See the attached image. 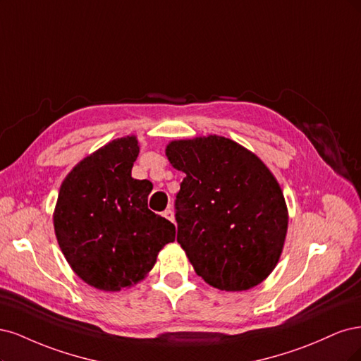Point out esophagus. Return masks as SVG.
<instances>
[{
    "mask_svg": "<svg viewBox=\"0 0 361 361\" xmlns=\"http://www.w3.org/2000/svg\"><path fill=\"white\" fill-rule=\"evenodd\" d=\"M164 217L168 219L169 222H173V212H172V210H165V212H164Z\"/></svg>",
    "mask_w": 361,
    "mask_h": 361,
    "instance_id": "obj_1",
    "label": "esophagus"
}]
</instances>
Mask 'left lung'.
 Here are the masks:
<instances>
[{"instance_id":"obj_1","label":"left lung","mask_w":361,"mask_h":361,"mask_svg":"<svg viewBox=\"0 0 361 361\" xmlns=\"http://www.w3.org/2000/svg\"><path fill=\"white\" fill-rule=\"evenodd\" d=\"M169 164L185 173L177 193V241L197 276L247 290L274 270L288 208L273 172L247 148L217 135L171 141Z\"/></svg>"}]
</instances>
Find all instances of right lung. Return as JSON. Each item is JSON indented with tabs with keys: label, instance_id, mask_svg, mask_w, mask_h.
Listing matches in <instances>:
<instances>
[{
	"label": "right lung",
	"instance_id": "obj_1",
	"mask_svg": "<svg viewBox=\"0 0 361 361\" xmlns=\"http://www.w3.org/2000/svg\"><path fill=\"white\" fill-rule=\"evenodd\" d=\"M135 135L114 139L67 173L54 210V229L72 270L90 286L121 290L145 279L176 226L148 210L153 184L135 180Z\"/></svg>",
	"mask_w": 361,
	"mask_h": 361
}]
</instances>
